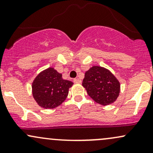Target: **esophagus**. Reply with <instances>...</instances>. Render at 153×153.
Listing matches in <instances>:
<instances>
[{
    "label": "esophagus",
    "mask_w": 153,
    "mask_h": 153,
    "mask_svg": "<svg viewBox=\"0 0 153 153\" xmlns=\"http://www.w3.org/2000/svg\"><path fill=\"white\" fill-rule=\"evenodd\" d=\"M74 82L75 83H81V80H80L79 78H75L74 79Z\"/></svg>",
    "instance_id": "esophagus-1"
}]
</instances>
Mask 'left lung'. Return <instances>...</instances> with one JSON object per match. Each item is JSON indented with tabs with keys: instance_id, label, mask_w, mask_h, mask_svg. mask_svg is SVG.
<instances>
[{
	"instance_id": "left-lung-1",
	"label": "left lung",
	"mask_w": 153,
	"mask_h": 153,
	"mask_svg": "<svg viewBox=\"0 0 153 153\" xmlns=\"http://www.w3.org/2000/svg\"><path fill=\"white\" fill-rule=\"evenodd\" d=\"M82 85L94 101L103 106L115 102L120 93V82L109 70L93 66L85 73Z\"/></svg>"
}]
</instances>
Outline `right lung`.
<instances>
[{
  "label": "right lung",
  "instance_id": "obj_1",
  "mask_svg": "<svg viewBox=\"0 0 153 153\" xmlns=\"http://www.w3.org/2000/svg\"><path fill=\"white\" fill-rule=\"evenodd\" d=\"M73 82L64 80L52 67L44 70L33 80L32 96L40 107L54 108L64 102Z\"/></svg>",
  "mask_w": 153,
  "mask_h": 153
}]
</instances>
